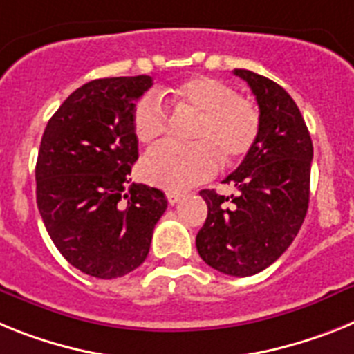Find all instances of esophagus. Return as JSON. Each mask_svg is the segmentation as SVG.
Wrapping results in <instances>:
<instances>
[{
	"label": "esophagus",
	"mask_w": 354,
	"mask_h": 354,
	"mask_svg": "<svg viewBox=\"0 0 354 354\" xmlns=\"http://www.w3.org/2000/svg\"><path fill=\"white\" fill-rule=\"evenodd\" d=\"M183 199V194H178V192H167V201L169 205H176Z\"/></svg>",
	"instance_id": "obj_1"
}]
</instances>
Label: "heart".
<instances>
[{"label": "heart", "mask_w": 354, "mask_h": 354, "mask_svg": "<svg viewBox=\"0 0 354 354\" xmlns=\"http://www.w3.org/2000/svg\"><path fill=\"white\" fill-rule=\"evenodd\" d=\"M178 109L198 115L190 146L162 144L144 156L142 178L169 192H181L207 181L226 164L244 158L260 133V113L254 103L235 94L230 85L210 76H194L174 88L160 91ZM169 113L156 94H144L133 109L137 140L151 144L167 131Z\"/></svg>", "instance_id": "heart-1"}]
</instances>
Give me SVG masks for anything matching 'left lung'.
I'll list each match as a JSON object with an SVG mask.
<instances>
[{"label": "left lung", "instance_id": "obj_1", "mask_svg": "<svg viewBox=\"0 0 354 354\" xmlns=\"http://www.w3.org/2000/svg\"><path fill=\"white\" fill-rule=\"evenodd\" d=\"M260 109L258 140L224 183L241 194L205 189L207 221L196 236L199 257L230 276H253L274 263L296 239L310 199L313 146L288 92L253 71L235 69Z\"/></svg>", "mask_w": 354, "mask_h": 354}]
</instances>
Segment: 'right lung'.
Listing matches in <instances>:
<instances>
[{
  "mask_svg": "<svg viewBox=\"0 0 354 354\" xmlns=\"http://www.w3.org/2000/svg\"><path fill=\"white\" fill-rule=\"evenodd\" d=\"M151 76L92 80L48 121L37 156V207L57 250L94 278L124 276L146 260L164 192L131 183L139 158L135 101Z\"/></svg>",
  "mask_w": 354,
  "mask_h": 354,
  "instance_id": "obj_1",
  "label": "right lung"
}]
</instances>
